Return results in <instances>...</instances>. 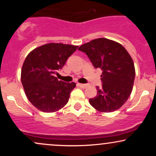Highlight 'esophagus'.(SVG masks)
<instances>
[{
  "instance_id": "34e87169",
  "label": "esophagus",
  "mask_w": 156,
  "mask_h": 156,
  "mask_svg": "<svg viewBox=\"0 0 156 156\" xmlns=\"http://www.w3.org/2000/svg\"><path fill=\"white\" fill-rule=\"evenodd\" d=\"M78 87H81V88H87V87H88V85L87 84H83V83H78Z\"/></svg>"
}]
</instances>
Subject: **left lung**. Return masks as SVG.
I'll return each mask as SVG.
<instances>
[{
  "instance_id": "1",
  "label": "left lung",
  "mask_w": 156,
  "mask_h": 156,
  "mask_svg": "<svg viewBox=\"0 0 156 156\" xmlns=\"http://www.w3.org/2000/svg\"><path fill=\"white\" fill-rule=\"evenodd\" d=\"M89 57L94 68H101L102 86L89 103L101 112H112L122 106L129 98L135 79L133 59L122 44L99 38L78 48Z\"/></svg>"
}]
</instances>
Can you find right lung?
I'll list each match as a JSON object with an SVG mask.
<instances>
[{"instance_id": "1", "label": "right lung", "mask_w": 156, "mask_h": 156, "mask_svg": "<svg viewBox=\"0 0 156 156\" xmlns=\"http://www.w3.org/2000/svg\"><path fill=\"white\" fill-rule=\"evenodd\" d=\"M78 48L50 43L35 48L27 55L21 70V82L28 99L39 110L54 112L67 103L76 83L58 80L55 75Z\"/></svg>"}]
</instances>
